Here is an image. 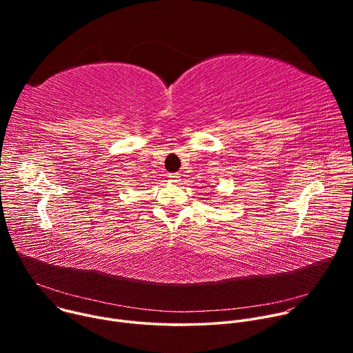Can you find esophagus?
Listing matches in <instances>:
<instances>
[{
    "label": "esophagus",
    "mask_w": 353,
    "mask_h": 353,
    "mask_svg": "<svg viewBox=\"0 0 353 353\" xmlns=\"http://www.w3.org/2000/svg\"><path fill=\"white\" fill-rule=\"evenodd\" d=\"M170 177V181L172 183H180V174L179 173H173L169 176Z\"/></svg>",
    "instance_id": "1"
}]
</instances>
